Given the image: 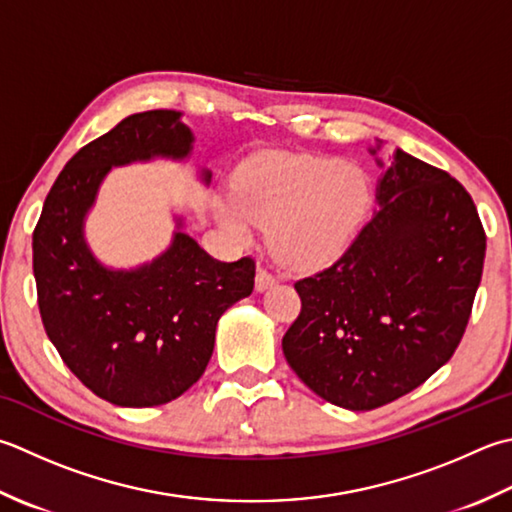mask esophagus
<instances>
[{
	"mask_svg": "<svg viewBox=\"0 0 512 512\" xmlns=\"http://www.w3.org/2000/svg\"><path fill=\"white\" fill-rule=\"evenodd\" d=\"M275 282H277V279L268 268H257V275H255V288L257 290H266V288L273 286Z\"/></svg>",
	"mask_w": 512,
	"mask_h": 512,
	"instance_id": "34e87169",
	"label": "esophagus"
}]
</instances>
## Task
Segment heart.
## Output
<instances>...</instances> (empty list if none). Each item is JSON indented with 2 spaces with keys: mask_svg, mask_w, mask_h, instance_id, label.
Masks as SVG:
<instances>
[{
  "mask_svg": "<svg viewBox=\"0 0 512 512\" xmlns=\"http://www.w3.org/2000/svg\"><path fill=\"white\" fill-rule=\"evenodd\" d=\"M368 206L362 168L328 157H270L244 170L235 202L222 206V217L237 235L253 224H270L273 253L290 266L313 268L350 244Z\"/></svg>",
  "mask_w": 512,
  "mask_h": 512,
  "instance_id": "1",
  "label": "heart"
}]
</instances>
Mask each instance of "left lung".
Instances as JSON below:
<instances>
[{
  "label": "left lung",
  "mask_w": 512,
  "mask_h": 512,
  "mask_svg": "<svg viewBox=\"0 0 512 512\" xmlns=\"http://www.w3.org/2000/svg\"><path fill=\"white\" fill-rule=\"evenodd\" d=\"M379 210L335 264L295 282L286 362L326 402L373 410L442 368L482 282L486 233L468 190L397 150Z\"/></svg>",
  "instance_id": "8db88e82"
}]
</instances>
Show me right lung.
<instances>
[{
    "label": "right lung",
    "instance_id": "add662e5",
    "mask_svg": "<svg viewBox=\"0 0 512 512\" xmlns=\"http://www.w3.org/2000/svg\"><path fill=\"white\" fill-rule=\"evenodd\" d=\"M190 144L177 110L126 117L73 155L35 226L33 273L46 335L70 373L115 406L148 408L184 395L213 355L219 317L253 293V257L219 262L182 230L162 257L130 273L106 270L84 244V215L110 166L179 159Z\"/></svg>",
    "mask_w": 512,
    "mask_h": 512
}]
</instances>
